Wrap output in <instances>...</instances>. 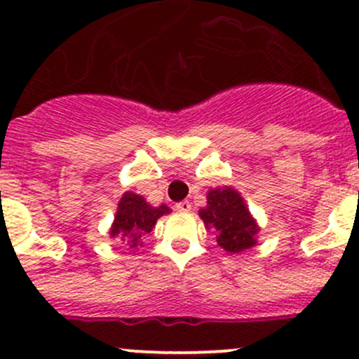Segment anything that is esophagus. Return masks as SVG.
I'll return each instance as SVG.
<instances>
[{
	"mask_svg": "<svg viewBox=\"0 0 359 359\" xmlns=\"http://www.w3.org/2000/svg\"><path fill=\"white\" fill-rule=\"evenodd\" d=\"M175 208L179 211H191V203L189 201H180V203H177Z\"/></svg>",
	"mask_w": 359,
	"mask_h": 359,
	"instance_id": "esophagus-1",
	"label": "esophagus"
}]
</instances>
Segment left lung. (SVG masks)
I'll return each instance as SVG.
<instances>
[{"label": "left lung", "mask_w": 359, "mask_h": 359, "mask_svg": "<svg viewBox=\"0 0 359 359\" xmlns=\"http://www.w3.org/2000/svg\"><path fill=\"white\" fill-rule=\"evenodd\" d=\"M206 198L208 205L199 210V217L206 229L217 230V243L229 252H241L255 246L259 229L243 196L232 187H218L208 191Z\"/></svg>", "instance_id": "8db88e82"}]
</instances>
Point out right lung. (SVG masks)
I'll return each instance as SVG.
<instances>
[{"label": "right lung", "mask_w": 359, "mask_h": 359, "mask_svg": "<svg viewBox=\"0 0 359 359\" xmlns=\"http://www.w3.org/2000/svg\"><path fill=\"white\" fill-rule=\"evenodd\" d=\"M165 213H170L167 205L151 206L142 196L126 192L118 201L110 236L122 241L126 246L135 248L141 244L142 237L154 229L158 218Z\"/></svg>", "instance_id": "obj_1"}]
</instances>
